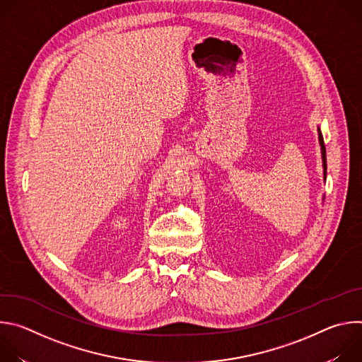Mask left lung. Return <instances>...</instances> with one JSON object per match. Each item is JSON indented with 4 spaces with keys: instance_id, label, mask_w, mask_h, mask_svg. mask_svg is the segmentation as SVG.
<instances>
[{
    "instance_id": "1",
    "label": "left lung",
    "mask_w": 362,
    "mask_h": 362,
    "mask_svg": "<svg viewBox=\"0 0 362 362\" xmlns=\"http://www.w3.org/2000/svg\"><path fill=\"white\" fill-rule=\"evenodd\" d=\"M318 137H320V144H321V154H322V166H324V179H327V150L324 144V137L321 130L318 129Z\"/></svg>"
}]
</instances>
